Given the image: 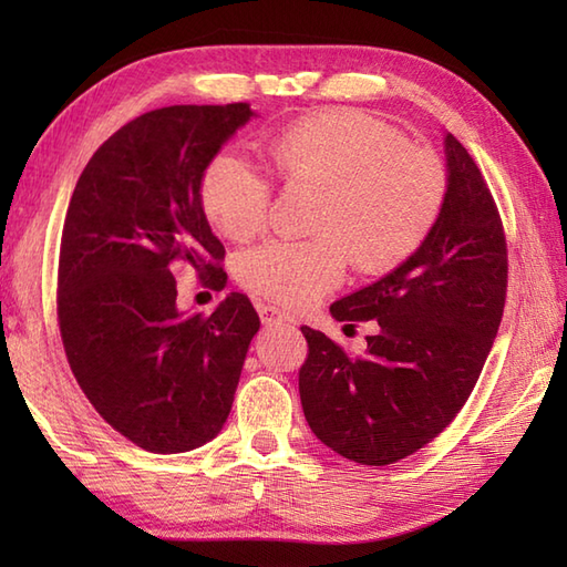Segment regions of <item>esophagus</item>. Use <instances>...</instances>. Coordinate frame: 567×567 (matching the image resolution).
Here are the masks:
<instances>
[{
	"label": "esophagus",
	"instance_id": "1",
	"mask_svg": "<svg viewBox=\"0 0 567 567\" xmlns=\"http://www.w3.org/2000/svg\"><path fill=\"white\" fill-rule=\"evenodd\" d=\"M258 315H260V321L265 323V327H275V323H285V321H292L290 317L285 315V311H280L277 307H270V305H258Z\"/></svg>",
	"mask_w": 567,
	"mask_h": 567
}]
</instances>
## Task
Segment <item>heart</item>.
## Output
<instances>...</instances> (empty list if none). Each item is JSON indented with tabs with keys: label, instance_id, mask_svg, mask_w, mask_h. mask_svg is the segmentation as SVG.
Instances as JSON below:
<instances>
[{
	"label": "heart",
	"instance_id": "1",
	"mask_svg": "<svg viewBox=\"0 0 567 567\" xmlns=\"http://www.w3.org/2000/svg\"><path fill=\"white\" fill-rule=\"evenodd\" d=\"M265 161L285 187H311L307 238H275L240 252L238 282L285 307H309L343 280L382 275L424 246L445 202L439 155L380 118L355 110L311 114L265 141ZM270 177L244 155H214L199 179V204L224 238L244 244L262 231Z\"/></svg>",
	"mask_w": 567,
	"mask_h": 567
}]
</instances>
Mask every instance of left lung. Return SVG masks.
Here are the masks:
<instances>
[{
    "instance_id": "8db88e82",
    "label": "left lung",
    "mask_w": 567,
    "mask_h": 567,
    "mask_svg": "<svg viewBox=\"0 0 567 567\" xmlns=\"http://www.w3.org/2000/svg\"><path fill=\"white\" fill-rule=\"evenodd\" d=\"M449 189L412 258L331 305L336 321L375 319L363 358L302 327L299 396L311 431L360 465H390L451 424L483 372L507 299V238L483 173L445 134Z\"/></svg>"
}]
</instances>
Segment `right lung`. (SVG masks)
I'll list each match as a JSON object with an SVG mask.
<instances>
[{"label": "right lung", "instance_id": "obj_1", "mask_svg": "<svg viewBox=\"0 0 567 567\" xmlns=\"http://www.w3.org/2000/svg\"><path fill=\"white\" fill-rule=\"evenodd\" d=\"M250 104H175L136 116L94 151L70 197L58 258V327L72 375L138 449L185 453L231 412L250 339V299L214 315L177 309L175 265L226 285L224 246L199 204L204 167Z\"/></svg>", "mask_w": 567, "mask_h": 567}]
</instances>
